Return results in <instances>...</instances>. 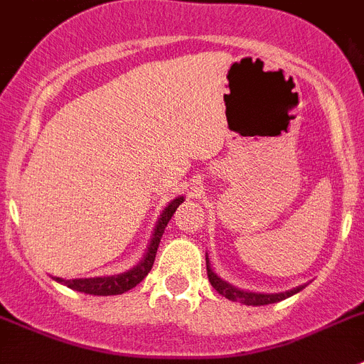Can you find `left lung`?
Segmentation results:
<instances>
[{"label":"left lung","instance_id":"8db88e82","mask_svg":"<svg viewBox=\"0 0 364 364\" xmlns=\"http://www.w3.org/2000/svg\"><path fill=\"white\" fill-rule=\"evenodd\" d=\"M207 260V274H208V282L213 284V287L220 293L221 296H225V299L232 300V302H242L245 306H265V304H274V302H280V300L287 299V296L295 295V293L302 291L304 286L293 287L289 291L284 293H252V291H243V289H238V287L230 286L229 282L225 280H221L213 269H210V265H208V258Z\"/></svg>","mask_w":364,"mask_h":364}]
</instances>
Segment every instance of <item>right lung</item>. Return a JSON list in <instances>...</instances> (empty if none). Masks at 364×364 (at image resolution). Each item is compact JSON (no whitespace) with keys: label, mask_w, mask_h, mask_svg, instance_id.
Instances as JSON below:
<instances>
[{"label":"right lung","mask_w":364,"mask_h":364,"mask_svg":"<svg viewBox=\"0 0 364 364\" xmlns=\"http://www.w3.org/2000/svg\"><path fill=\"white\" fill-rule=\"evenodd\" d=\"M183 203V196L176 198L173 201H170L166 205L163 213H161V218L157 220V225L154 229V235H151L150 245L146 249V255L143 257V260L135 265L134 269L126 271V273L121 274H112V277H95V278H75V280H64V278L56 277L55 280L64 286L71 287L75 291L87 293V295H99V296H107V295H122L128 289L137 286L148 273H150L151 265H154V260H156V252L157 247H159L161 236L164 232V227L168 225L170 218L173 216L176 208Z\"/></svg>","instance_id":"obj_1"}]
</instances>
